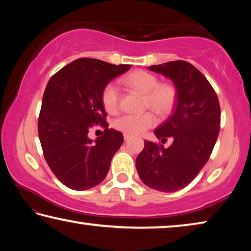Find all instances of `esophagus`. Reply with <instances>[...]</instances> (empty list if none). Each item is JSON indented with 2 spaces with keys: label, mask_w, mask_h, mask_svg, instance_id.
<instances>
[{
  "label": "esophagus",
  "mask_w": 251,
  "mask_h": 251,
  "mask_svg": "<svg viewBox=\"0 0 251 251\" xmlns=\"http://www.w3.org/2000/svg\"><path fill=\"white\" fill-rule=\"evenodd\" d=\"M131 138V135H128V134H124V139L125 141H128V139Z\"/></svg>",
  "instance_id": "esophagus-1"
}]
</instances>
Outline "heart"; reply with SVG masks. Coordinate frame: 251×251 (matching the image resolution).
<instances>
[{"label":"heart","mask_w":251,"mask_h":251,"mask_svg":"<svg viewBox=\"0 0 251 251\" xmlns=\"http://www.w3.org/2000/svg\"><path fill=\"white\" fill-rule=\"evenodd\" d=\"M122 83L129 90L144 95V107L154 110L160 117H167L175 109L178 90L171 82L159 83L155 74L144 70H136L124 76ZM100 100L106 112L116 113L120 108V93L113 83L106 84L101 90ZM156 124V117L151 112L143 114H126L116 118L114 128L128 135H139Z\"/></svg>","instance_id":"heart-1"}]
</instances>
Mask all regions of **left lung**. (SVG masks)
<instances>
[{"label":"left lung","instance_id":"1","mask_svg":"<svg viewBox=\"0 0 251 251\" xmlns=\"http://www.w3.org/2000/svg\"><path fill=\"white\" fill-rule=\"evenodd\" d=\"M150 70L171 78L178 100L168 120L155 129L168 148L145 142L136 158V168L144 184L159 192H176L194 180L209 159L220 129L217 94L201 71L186 61H173Z\"/></svg>","mask_w":251,"mask_h":251}]
</instances>
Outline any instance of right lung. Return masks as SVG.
Listing matches in <instances>:
<instances>
[{"mask_svg":"<svg viewBox=\"0 0 251 251\" xmlns=\"http://www.w3.org/2000/svg\"><path fill=\"white\" fill-rule=\"evenodd\" d=\"M130 65H114L95 58H78L55 73L46 85L39 116V137L44 158L57 179L74 190L100 184L124 137L108 128L101 90ZM94 125L104 135L93 142Z\"/></svg>","mask_w":251,"mask_h":251,"instance_id":"right-lung-1","label":"right lung"}]
</instances>
